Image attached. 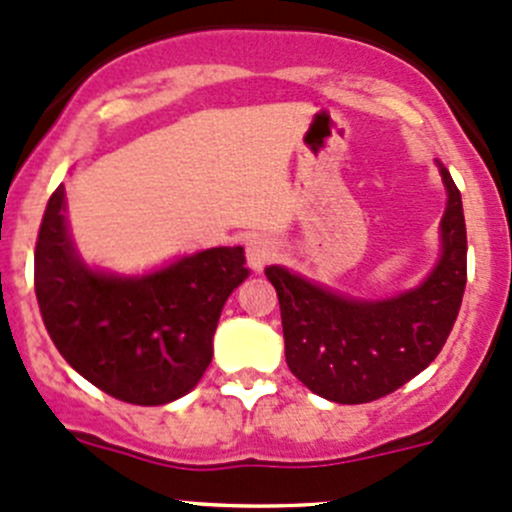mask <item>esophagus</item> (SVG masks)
<instances>
[{
    "label": "esophagus",
    "instance_id": "esophagus-1",
    "mask_svg": "<svg viewBox=\"0 0 512 512\" xmlns=\"http://www.w3.org/2000/svg\"><path fill=\"white\" fill-rule=\"evenodd\" d=\"M247 265L250 270L262 272L267 265L277 257V247L270 238H262V235H255V238L247 240Z\"/></svg>",
    "mask_w": 512,
    "mask_h": 512
}]
</instances>
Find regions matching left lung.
<instances>
[{
    "instance_id": "obj_1",
    "label": "left lung",
    "mask_w": 512,
    "mask_h": 512,
    "mask_svg": "<svg viewBox=\"0 0 512 512\" xmlns=\"http://www.w3.org/2000/svg\"><path fill=\"white\" fill-rule=\"evenodd\" d=\"M439 174L446 186L441 255L410 292L351 299L284 267L265 270L277 289L289 370L316 395L341 405L373 402L410 383L444 348L466 289V220L446 166Z\"/></svg>"
}]
</instances>
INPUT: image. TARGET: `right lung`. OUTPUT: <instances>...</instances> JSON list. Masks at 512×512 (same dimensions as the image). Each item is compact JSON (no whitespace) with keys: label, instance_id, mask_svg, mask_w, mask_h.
<instances>
[{"label":"right lung","instance_id":"1","mask_svg":"<svg viewBox=\"0 0 512 512\" xmlns=\"http://www.w3.org/2000/svg\"><path fill=\"white\" fill-rule=\"evenodd\" d=\"M247 274L242 247H211L144 277L90 270L68 235L63 184L34 252L36 299L58 353L102 392L144 407L179 400L203 378L220 311Z\"/></svg>","mask_w":512,"mask_h":512}]
</instances>
